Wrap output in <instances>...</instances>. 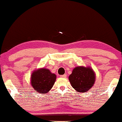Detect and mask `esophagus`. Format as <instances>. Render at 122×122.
Returning <instances> with one entry per match:
<instances>
[{
	"instance_id": "1",
	"label": "esophagus",
	"mask_w": 122,
	"mask_h": 122,
	"mask_svg": "<svg viewBox=\"0 0 122 122\" xmlns=\"http://www.w3.org/2000/svg\"><path fill=\"white\" fill-rule=\"evenodd\" d=\"M60 77H61V78H66V77H67V75L64 74V75H61V76H60Z\"/></svg>"
}]
</instances>
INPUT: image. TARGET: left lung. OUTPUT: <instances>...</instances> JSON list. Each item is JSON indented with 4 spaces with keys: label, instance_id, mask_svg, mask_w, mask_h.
Returning <instances> with one entry per match:
<instances>
[{
    "label": "left lung",
    "instance_id": "obj_1",
    "mask_svg": "<svg viewBox=\"0 0 122 122\" xmlns=\"http://www.w3.org/2000/svg\"><path fill=\"white\" fill-rule=\"evenodd\" d=\"M95 79V74L89 67H76L69 76L72 86L76 91L82 93L86 92L93 86Z\"/></svg>",
    "mask_w": 122,
    "mask_h": 122
}]
</instances>
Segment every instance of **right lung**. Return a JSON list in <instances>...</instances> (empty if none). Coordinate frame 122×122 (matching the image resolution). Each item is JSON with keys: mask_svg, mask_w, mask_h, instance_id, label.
I'll list each match as a JSON object with an SVG mask.
<instances>
[{"mask_svg": "<svg viewBox=\"0 0 122 122\" xmlns=\"http://www.w3.org/2000/svg\"><path fill=\"white\" fill-rule=\"evenodd\" d=\"M56 80V75L49 70L40 69L34 71L31 77V84L34 90L41 93L49 92Z\"/></svg>", "mask_w": 122, "mask_h": 122, "instance_id": "1", "label": "right lung"}]
</instances>
